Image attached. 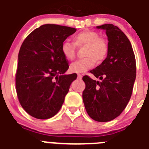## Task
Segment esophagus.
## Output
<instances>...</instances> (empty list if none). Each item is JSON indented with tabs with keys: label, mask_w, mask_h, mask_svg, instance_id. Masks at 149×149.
I'll return each mask as SVG.
<instances>
[{
	"label": "esophagus",
	"mask_w": 149,
	"mask_h": 149,
	"mask_svg": "<svg viewBox=\"0 0 149 149\" xmlns=\"http://www.w3.org/2000/svg\"><path fill=\"white\" fill-rule=\"evenodd\" d=\"M77 78H78L79 79H81L82 78V74H79H79L77 75Z\"/></svg>",
	"instance_id": "34e87169"
}]
</instances>
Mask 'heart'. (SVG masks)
<instances>
[{"label": "heart", "mask_w": 149, "mask_h": 149, "mask_svg": "<svg viewBox=\"0 0 149 149\" xmlns=\"http://www.w3.org/2000/svg\"><path fill=\"white\" fill-rule=\"evenodd\" d=\"M73 43L64 41L61 44V52L67 60L73 61L76 55V47L85 46V58L77 61L70 66L73 73H83L94 67L97 61H103L109 52V44L103 37L94 31L85 30L73 37Z\"/></svg>", "instance_id": "1"}]
</instances>
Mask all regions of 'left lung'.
<instances>
[{
  "label": "left lung",
  "mask_w": 149,
  "mask_h": 149,
  "mask_svg": "<svg viewBox=\"0 0 149 149\" xmlns=\"http://www.w3.org/2000/svg\"><path fill=\"white\" fill-rule=\"evenodd\" d=\"M106 31L109 52L101 64L90 71L101 82L84 76L85 88L82 99L86 112L92 119L106 122L121 115L131 97L136 79V59L131 43L117 26H97Z\"/></svg>",
  "instance_id": "1"
}]
</instances>
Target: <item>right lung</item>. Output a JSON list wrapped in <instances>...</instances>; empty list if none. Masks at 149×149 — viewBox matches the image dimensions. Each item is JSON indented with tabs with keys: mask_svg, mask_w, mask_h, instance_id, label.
<instances>
[{
	"mask_svg": "<svg viewBox=\"0 0 149 149\" xmlns=\"http://www.w3.org/2000/svg\"><path fill=\"white\" fill-rule=\"evenodd\" d=\"M76 29L46 24L24 39L19 52L15 88L21 106L30 116L48 119L61 108L76 73L65 75L68 61L62 42Z\"/></svg>",
	"mask_w": 149,
	"mask_h": 149,
	"instance_id": "1",
	"label": "right lung"
}]
</instances>
